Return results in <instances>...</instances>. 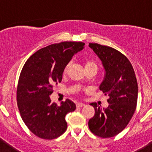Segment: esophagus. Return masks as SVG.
Listing matches in <instances>:
<instances>
[{"label":"esophagus","instance_id":"esophagus-1","mask_svg":"<svg viewBox=\"0 0 152 152\" xmlns=\"http://www.w3.org/2000/svg\"><path fill=\"white\" fill-rule=\"evenodd\" d=\"M84 105H85V104H84V103H77V104H76L77 107H84Z\"/></svg>","mask_w":152,"mask_h":152}]
</instances>
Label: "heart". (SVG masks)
<instances>
[{
  "instance_id": "heart-1",
  "label": "heart",
  "mask_w": 152,
  "mask_h": 152,
  "mask_svg": "<svg viewBox=\"0 0 152 152\" xmlns=\"http://www.w3.org/2000/svg\"><path fill=\"white\" fill-rule=\"evenodd\" d=\"M71 65H72V62H71V61H70V62H68V64L65 65V67H64V74H66L67 72H68V71L69 70ZM91 67H96V68H97V65H96V63H95L94 61H92V60H88V61H86V62H85L86 69H87V68H91Z\"/></svg>"
}]
</instances>
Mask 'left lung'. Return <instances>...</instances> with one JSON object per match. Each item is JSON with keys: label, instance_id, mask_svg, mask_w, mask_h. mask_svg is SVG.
Returning a JSON list of instances; mask_svg holds the SVG:
<instances>
[{"label": "left lung", "instance_id": "left-lung-1", "mask_svg": "<svg viewBox=\"0 0 152 152\" xmlns=\"http://www.w3.org/2000/svg\"><path fill=\"white\" fill-rule=\"evenodd\" d=\"M89 47L101 60L105 76L100 90L109 96L107 108L91 103L94 116L88 122L95 135L111 138L121 132L131 120L138 100V83L132 65L121 52L111 47L89 43Z\"/></svg>", "mask_w": 152, "mask_h": 152}]
</instances>
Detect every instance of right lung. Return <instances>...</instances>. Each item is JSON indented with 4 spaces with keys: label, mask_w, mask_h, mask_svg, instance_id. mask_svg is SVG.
<instances>
[{
    "label": "right lung",
    "mask_w": 152,
    "mask_h": 152,
    "mask_svg": "<svg viewBox=\"0 0 152 152\" xmlns=\"http://www.w3.org/2000/svg\"><path fill=\"white\" fill-rule=\"evenodd\" d=\"M81 42H62L39 49L23 67L17 89V101L23 121L39 138L54 139L67 129L65 116L76 109L67 99L52 103L53 86L62 80L64 68L73 56L84 48Z\"/></svg>",
    "instance_id": "add662e5"
}]
</instances>
